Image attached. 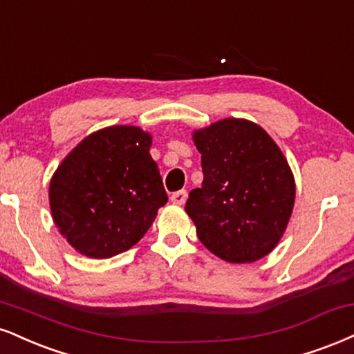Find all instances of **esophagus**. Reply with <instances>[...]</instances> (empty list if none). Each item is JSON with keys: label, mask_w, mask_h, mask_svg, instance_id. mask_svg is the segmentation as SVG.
Instances as JSON below:
<instances>
[{"label": "esophagus", "mask_w": 354, "mask_h": 354, "mask_svg": "<svg viewBox=\"0 0 354 354\" xmlns=\"http://www.w3.org/2000/svg\"><path fill=\"white\" fill-rule=\"evenodd\" d=\"M171 203L173 204H178V206H183V204L186 203V199H188V193H186V189H181V191H176V193L171 194Z\"/></svg>", "instance_id": "1"}]
</instances>
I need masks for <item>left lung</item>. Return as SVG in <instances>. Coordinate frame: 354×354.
Returning a JSON list of instances; mask_svg holds the SVG:
<instances>
[{
  "mask_svg": "<svg viewBox=\"0 0 354 354\" xmlns=\"http://www.w3.org/2000/svg\"><path fill=\"white\" fill-rule=\"evenodd\" d=\"M204 180L185 211L207 250L225 262L266 257L282 239L295 178L272 136L245 118H223L193 131Z\"/></svg>",
  "mask_w": 354,
  "mask_h": 354,
  "instance_id": "left-lung-1",
  "label": "left lung"
}]
</instances>
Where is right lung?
<instances>
[{"label":"right lung","instance_id":"1","mask_svg":"<svg viewBox=\"0 0 354 354\" xmlns=\"http://www.w3.org/2000/svg\"><path fill=\"white\" fill-rule=\"evenodd\" d=\"M151 135L133 125L97 130L57 166L49 206L59 232L79 254L109 259L147 234L168 201Z\"/></svg>","mask_w":354,"mask_h":354}]
</instances>
